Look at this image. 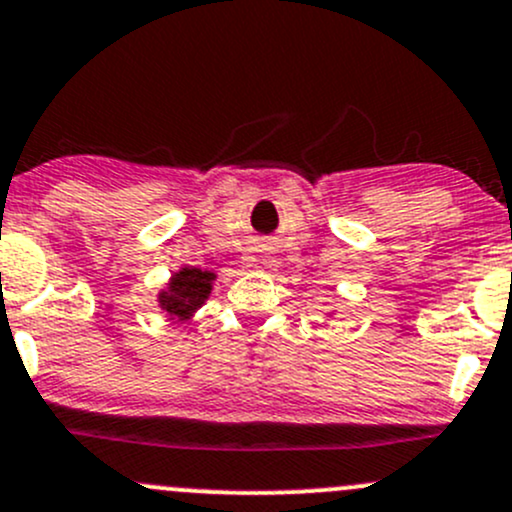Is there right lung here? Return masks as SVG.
Instances as JSON below:
<instances>
[{
  "instance_id": "1",
  "label": "right lung",
  "mask_w": 512,
  "mask_h": 512,
  "mask_svg": "<svg viewBox=\"0 0 512 512\" xmlns=\"http://www.w3.org/2000/svg\"><path fill=\"white\" fill-rule=\"evenodd\" d=\"M211 282L213 272H203L198 267H184V270L174 274L169 292L161 294V309L174 316H188L211 294Z\"/></svg>"
}]
</instances>
